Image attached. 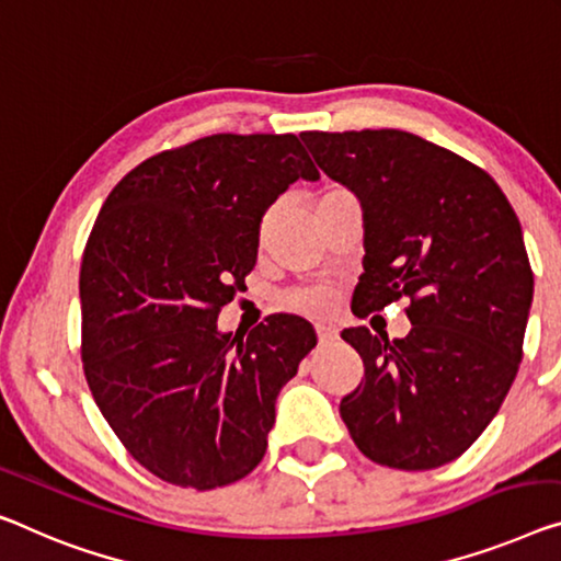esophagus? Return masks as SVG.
<instances>
[{
  "label": "esophagus",
  "instance_id": "34e87169",
  "mask_svg": "<svg viewBox=\"0 0 561 561\" xmlns=\"http://www.w3.org/2000/svg\"><path fill=\"white\" fill-rule=\"evenodd\" d=\"M317 337H320V345H332V342H337V330L317 328Z\"/></svg>",
  "mask_w": 561,
  "mask_h": 561
}]
</instances>
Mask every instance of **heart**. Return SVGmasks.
I'll return each instance as SVG.
<instances>
[{
    "label": "heart",
    "instance_id": "heart-1",
    "mask_svg": "<svg viewBox=\"0 0 561 561\" xmlns=\"http://www.w3.org/2000/svg\"><path fill=\"white\" fill-rule=\"evenodd\" d=\"M287 305L302 314L320 317L330 312L332 299H330V291L324 289H299L295 295L287 297Z\"/></svg>",
    "mask_w": 561,
    "mask_h": 561
}]
</instances>
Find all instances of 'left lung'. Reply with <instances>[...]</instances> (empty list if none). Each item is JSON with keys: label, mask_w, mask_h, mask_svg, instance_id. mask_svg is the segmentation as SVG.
<instances>
[{"label": "left lung", "mask_w": 561, "mask_h": 561, "mask_svg": "<svg viewBox=\"0 0 561 561\" xmlns=\"http://www.w3.org/2000/svg\"><path fill=\"white\" fill-rule=\"evenodd\" d=\"M317 165L363 206L353 312L411 299V332H342L365 380L342 398L355 446L375 463L454 461L494 421L522 363L534 274L522 224L486 171L413 133H299Z\"/></svg>", "instance_id": "1"}]
</instances>
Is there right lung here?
<instances>
[{"label":"right lung","mask_w":561,"mask_h":561,"mask_svg":"<svg viewBox=\"0 0 561 561\" xmlns=\"http://www.w3.org/2000/svg\"><path fill=\"white\" fill-rule=\"evenodd\" d=\"M317 181L297 136L201 138L133 169L105 198L80 266L82 367L115 436L158 479L196 491L264 458L279 390L317 345L302 317L221 332L259 229Z\"/></svg>","instance_id":"1"}]
</instances>
